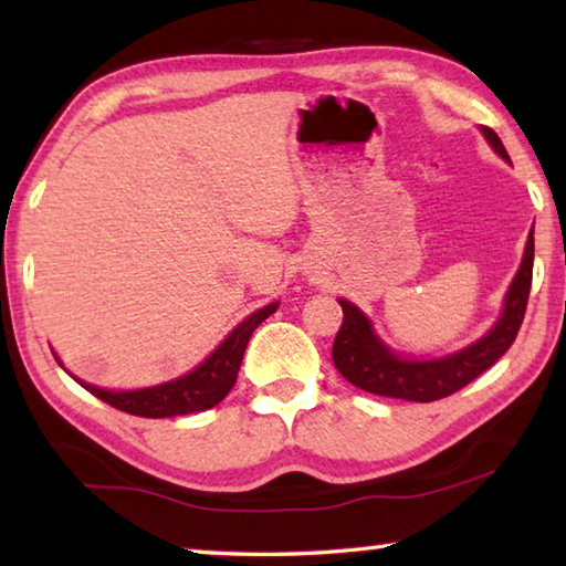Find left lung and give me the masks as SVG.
<instances>
[{
	"instance_id": "obj_1",
	"label": "left lung",
	"mask_w": 566,
	"mask_h": 566,
	"mask_svg": "<svg viewBox=\"0 0 566 566\" xmlns=\"http://www.w3.org/2000/svg\"><path fill=\"white\" fill-rule=\"evenodd\" d=\"M482 132L496 155L510 161V155H506L496 132L490 127H482ZM532 266L534 227L530 232V239H526L520 272H516L510 292H506L502 319L494 324V329L486 334V337L474 342L472 347H467L462 352L449 354L444 359H399L397 354H391L385 344L375 337L369 319L364 317L357 306L349 304L347 300H339L344 322L337 332V339L332 344L334 367L339 369V375L347 379L349 385L379 397L407 401H437L454 395V391L467 387L469 381H474L482 371L490 369L492 364L514 344L524 322L526 302H530Z\"/></svg>"
}]
</instances>
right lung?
<instances>
[{
  "mask_svg": "<svg viewBox=\"0 0 566 566\" xmlns=\"http://www.w3.org/2000/svg\"><path fill=\"white\" fill-rule=\"evenodd\" d=\"M274 312H276V302L264 306L260 312H254L252 317H247L242 324H239V327L229 334V337L219 344V347L209 354V357L199 364L195 371H189V375L179 377L175 381H167V385L137 389V391H107V389L84 385L80 379L76 381H80L87 391H92L97 399L107 401L109 407L127 411V415H134V417L161 419V417L195 415V411L212 409L229 395V389L234 387L239 364H242L244 349L249 344V337H252V332Z\"/></svg>",
  "mask_w": 566,
  "mask_h": 566,
  "instance_id": "1",
  "label": "right lung"
}]
</instances>
